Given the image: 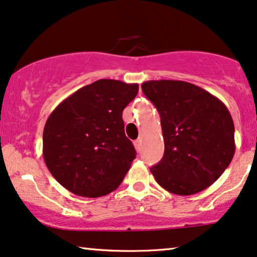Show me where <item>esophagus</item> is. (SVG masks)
Masks as SVG:
<instances>
[{
	"mask_svg": "<svg viewBox=\"0 0 257 257\" xmlns=\"http://www.w3.org/2000/svg\"><path fill=\"white\" fill-rule=\"evenodd\" d=\"M141 142H142V140H141V139H138V140H135V141H134L135 149L138 150V152H139L140 149H141Z\"/></svg>",
	"mask_w": 257,
	"mask_h": 257,
	"instance_id": "34e87169",
	"label": "esophagus"
}]
</instances>
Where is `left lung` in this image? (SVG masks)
Wrapping results in <instances>:
<instances>
[{
    "instance_id": "obj_1",
    "label": "left lung",
    "mask_w": 257,
    "mask_h": 257,
    "mask_svg": "<svg viewBox=\"0 0 257 257\" xmlns=\"http://www.w3.org/2000/svg\"><path fill=\"white\" fill-rule=\"evenodd\" d=\"M141 87L162 126L164 155L150 168L156 182L182 196L211 186L235 154L234 122L223 102L184 81H147Z\"/></svg>"
}]
</instances>
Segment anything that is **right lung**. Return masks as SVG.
<instances>
[{
    "instance_id": "right-lung-1",
    "label": "right lung",
    "mask_w": 257,
    "mask_h": 257,
    "mask_svg": "<svg viewBox=\"0 0 257 257\" xmlns=\"http://www.w3.org/2000/svg\"><path fill=\"white\" fill-rule=\"evenodd\" d=\"M138 93V83L103 78L54 109L43 129V159L61 186L84 197L117 189L136 157L122 111Z\"/></svg>"
}]
</instances>
